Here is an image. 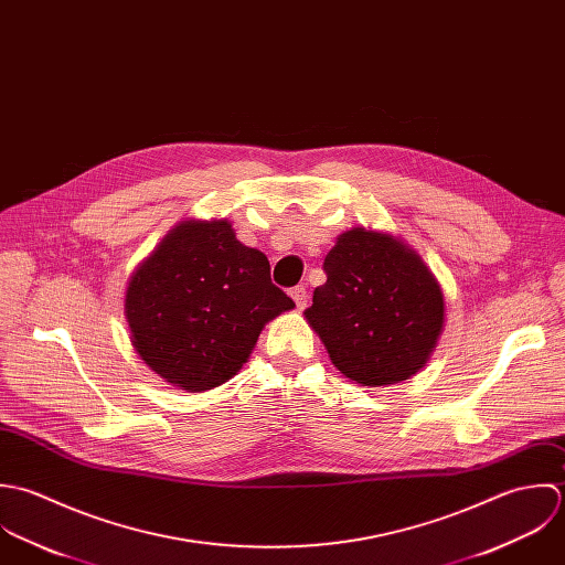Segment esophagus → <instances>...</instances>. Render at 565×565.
Returning <instances> with one entry per match:
<instances>
[{"instance_id":"34e87169","label":"esophagus","mask_w":565,"mask_h":565,"mask_svg":"<svg viewBox=\"0 0 565 565\" xmlns=\"http://www.w3.org/2000/svg\"><path fill=\"white\" fill-rule=\"evenodd\" d=\"M290 297H292V301H295L297 310H303V308L308 306V292H306V288H303V286L292 288V290H290Z\"/></svg>"}]
</instances>
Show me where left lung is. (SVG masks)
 Wrapping results in <instances>:
<instances>
[{
    "instance_id": "8db88e82",
    "label": "left lung",
    "mask_w": 565,
    "mask_h": 565,
    "mask_svg": "<svg viewBox=\"0 0 565 565\" xmlns=\"http://www.w3.org/2000/svg\"><path fill=\"white\" fill-rule=\"evenodd\" d=\"M323 268L303 317L340 373L360 386L419 373L446 328L444 288L422 255L393 233L353 226Z\"/></svg>"
}]
</instances>
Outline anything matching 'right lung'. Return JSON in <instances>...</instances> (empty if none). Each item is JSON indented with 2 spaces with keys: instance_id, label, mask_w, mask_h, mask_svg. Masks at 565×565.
<instances>
[{
  "instance_id": "add662e5",
  "label": "right lung",
  "mask_w": 565,
  "mask_h": 565,
  "mask_svg": "<svg viewBox=\"0 0 565 565\" xmlns=\"http://www.w3.org/2000/svg\"><path fill=\"white\" fill-rule=\"evenodd\" d=\"M295 308L270 281L268 257L221 221H181L135 268L124 317L137 355L188 393L231 380L264 326Z\"/></svg>"
}]
</instances>
